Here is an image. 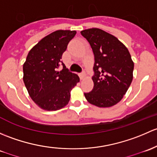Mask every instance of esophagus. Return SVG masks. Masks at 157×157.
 Here are the masks:
<instances>
[{
  "mask_svg": "<svg viewBox=\"0 0 157 157\" xmlns=\"http://www.w3.org/2000/svg\"><path fill=\"white\" fill-rule=\"evenodd\" d=\"M85 76H86V75H85V72H82V73L79 74V77H80V78L82 79H82L85 78Z\"/></svg>",
  "mask_w": 157,
  "mask_h": 157,
  "instance_id": "1",
  "label": "esophagus"
}]
</instances>
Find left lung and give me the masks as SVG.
I'll use <instances>...</instances> for the list:
<instances>
[{"mask_svg": "<svg viewBox=\"0 0 157 157\" xmlns=\"http://www.w3.org/2000/svg\"><path fill=\"white\" fill-rule=\"evenodd\" d=\"M94 55L93 89L85 93L88 103L110 107L122 99L133 79L134 62L128 50L116 37L98 28L81 32Z\"/></svg>", "mask_w": 157, "mask_h": 157, "instance_id": "left-lung-1", "label": "left lung"}]
</instances>
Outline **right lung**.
Masks as SVG:
<instances>
[{
	"label": "right lung",
	"mask_w": 157,
	"mask_h": 157,
	"mask_svg": "<svg viewBox=\"0 0 157 157\" xmlns=\"http://www.w3.org/2000/svg\"><path fill=\"white\" fill-rule=\"evenodd\" d=\"M75 31L57 30L43 38L29 52L23 64V82L32 101L40 108L55 111L67 106L79 77L69 72L62 55ZM62 63L64 68L58 71Z\"/></svg>",
	"instance_id": "add662e5"
}]
</instances>
